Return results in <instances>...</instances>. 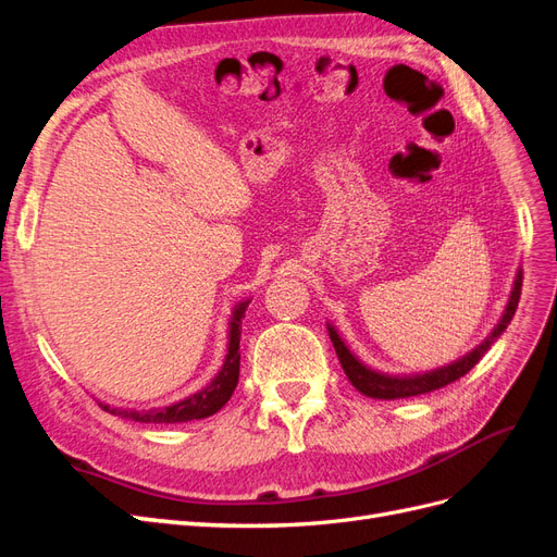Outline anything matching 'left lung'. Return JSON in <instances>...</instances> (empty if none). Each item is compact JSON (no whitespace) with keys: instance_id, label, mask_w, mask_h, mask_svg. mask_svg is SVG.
Returning <instances> with one entry per match:
<instances>
[{"instance_id":"left-lung-1","label":"left lung","mask_w":557,"mask_h":557,"mask_svg":"<svg viewBox=\"0 0 557 557\" xmlns=\"http://www.w3.org/2000/svg\"><path fill=\"white\" fill-rule=\"evenodd\" d=\"M520 285H522V272H518V276H516L507 311H504V315H502V320L497 323L495 332L487 336V339L479 348L471 350L469 356H465L462 360L453 362L448 367L436 369V372H430V374H416V376H387V374H379V372H374V369L364 367L356 356H352V352L346 348V344L342 342V336L334 332V327H327V332H330V339L334 344L336 356H339V362L344 367V374L348 376L352 387H356V391H360L362 395L374 397V399H399V397L425 395V393H432V391H440V387H444V385H448L453 381H458L460 376H465L469 369L483 358V352L491 348V344L511 323V318H513V313L518 309Z\"/></svg>"}]
</instances>
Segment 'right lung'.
<instances>
[{
	"mask_svg": "<svg viewBox=\"0 0 557 557\" xmlns=\"http://www.w3.org/2000/svg\"><path fill=\"white\" fill-rule=\"evenodd\" d=\"M246 307L248 301H242V305L234 309L232 323H230V346H227L225 364L205 391H199L178 404H172V407L150 409V411H117V416L123 413L125 418L139 420V423H188V420H199L221 411L225 407V401L232 397L234 387L239 383V360H242L239 342H242V318L246 313ZM104 409L109 411V407Z\"/></svg>",
	"mask_w": 557,
	"mask_h": 557,
	"instance_id": "right-lung-1",
	"label": "right lung"
}]
</instances>
